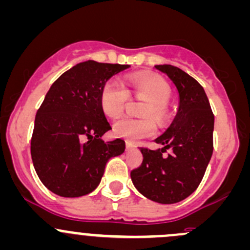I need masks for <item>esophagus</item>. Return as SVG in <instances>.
Returning <instances> with one entry per match:
<instances>
[{"label":"esophagus","mask_w":250,"mask_h":250,"mask_svg":"<svg viewBox=\"0 0 250 250\" xmlns=\"http://www.w3.org/2000/svg\"><path fill=\"white\" fill-rule=\"evenodd\" d=\"M125 148H127V150H133V149H135V145L127 141V142H125Z\"/></svg>","instance_id":"34e87169"}]
</instances>
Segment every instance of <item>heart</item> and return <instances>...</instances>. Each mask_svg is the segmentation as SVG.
Masks as SVG:
<instances>
[{
  "label": "heart",
  "instance_id": "1",
  "mask_svg": "<svg viewBox=\"0 0 250 250\" xmlns=\"http://www.w3.org/2000/svg\"><path fill=\"white\" fill-rule=\"evenodd\" d=\"M130 89L135 94L144 96L149 102L144 109L145 116H153L163 121L166 115V103L171 97V87L165 79L153 75L136 76L131 79ZM129 94L125 86L117 79L106 82L101 91V108L106 116L116 119L122 114L127 105ZM156 131L155 122L149 117L131 119L125 117L117 121L112 127L116 138L125 139L129 142L153 136Z\"/></svg>",
  "mask_w": 250,
  "mask_h": 250
}]
</instances>
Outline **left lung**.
<instances>
[{"mask_svg": "<svg viewBox=\"0 0 250 250\" xmlns=\"http://www.w3.org/2000/svg\"><path fill=\"white\" fill-rule=\"evenodd\" d=\"M178 91L177 114L169 127L154 140L163 148L140 149L144 161L130 172L142 196L160 204H174L196 191L212 155L213 115L202 85L180 68L155 65ZM166 149L172 152L167 157Z\"/></svg>", "mask_w": 250, "mask_h": 250, "instance_id": "obj_1", "label": "left lung"}]
</instances>
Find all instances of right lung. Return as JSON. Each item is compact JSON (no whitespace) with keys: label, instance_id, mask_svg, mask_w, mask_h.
Instances as JSON below:
<instances>
[{"label":"right lung","instance_id":"1","mask_svg":"<svg viewBox=\"0 0 250 250\" xmlns=\"http://www.w3.org/2000/svg\"><path fill=\"white\" fill-rule=\"evenodd\" d=\"M129 65L79 62L52 84L37 112L31 142L35 172L60 197L91 193L109 159L125 152L123 140L104 142L111 129L101 108L104 84Z\"/></svg>","mask_w":250,"mask_h":250}]
</instances>
